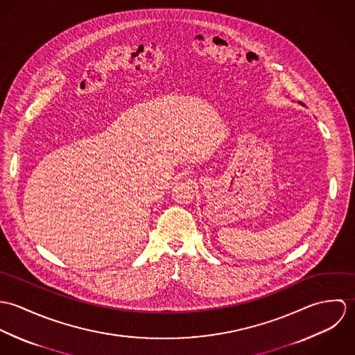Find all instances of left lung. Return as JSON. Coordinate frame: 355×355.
I'll return each instance as SVG.
<instances>
[{
    "label": "left lung",
    "mask_w": 355,
    "mask_h": 355,
    "mask_svg": "<svg viewBox=\"0 0 355 355\" xmlns=\"http://www.w3.org/2000/svg\"><path fill=\"white\" fill-rule=\"evenodd\" d=\"M300 103H301V105H304V103H302V102H300Z\"/></svg>",
    "instance_id": "8db88e82"
}]
</instances>
